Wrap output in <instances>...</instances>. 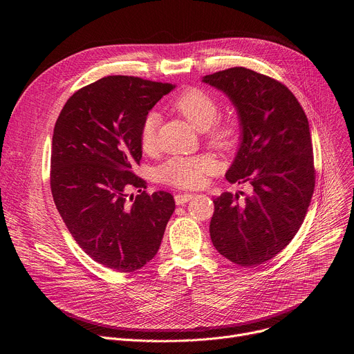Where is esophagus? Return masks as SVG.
<instances>
[{"mask_svg":"<svg viewBox=\"0 0 354 354\" xmlns=\"http://www.w3.org/2000/svg\"><path fill=\"white\" fill-rule=\"evenodd\" d=\"M193 197H194V194H192V193L176 194V196H175V203H176L178 206H183L185 203H187V201H190Z\"/></svg>","mask_w":354,"mask_h":354,"instance_id":"1","label":"esophagus"}]
</instances>
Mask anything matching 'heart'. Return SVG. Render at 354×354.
Returning <instances> with one entry per match:
<instances>
[{"instance_id":"1","label":"heart","mask_w":354,"mask_h":354,"mask_svg":"<svg viewBox=\"0 0 354 354\" xmlns=\"http://www.w3.org/2000/svg\"><path fill=\"white\" fill-rule=\"evenodd\" d=\"M174 108L194 129L207 133V141L220 151H231L239 140V129L232 122L216 123L220 115L218 102L210 93L201 89H187L174 102ZM160 116L149 112L140 129V145L144 153H153L157 145V126ZM217 162L209 156L175 157L162 164L158 179L178 187L196 189L203 186L206 178L214 174Z\"/></svg>"}]
</instances>
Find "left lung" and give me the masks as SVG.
Here are the masks:
<instances>
[{
    "label": "left lung",
    "instance_id": "8db88e82",
    "mask_svg": "<svg viewBox=\"0 0 354 354\" xmlns=\"http://www.w3.org/2000/svg\"><path fill=\"white\" fill-rule=\"evenodd\" d=\"M203 82L224 92L238 113L241 142L225 178L252 186L243 200L230 192L213 200L212 242L232 263L255 268L290 243L308 212L315 186L308 119L286 85L249 68Z\"/></svg>",
    "mask_w": 354,
    "mask_h": 354
}]
</instances>
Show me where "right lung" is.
<instances>
[{
	"instance_id": "right-lung-1",
	"label": "right lung",
	"mask_w": 354,
	"mask_h": 354,
	"mask_svg": "<svg viewBox=\"0 0 354 354\" xmlns=\"http://www.w3.org/2000/svg\"><path fill=\"white\" fill-rule=\"evenodd\" d=\"M175 85L109 75L77 91L55 126L50 186L77 243L120 273L141 269L160 249L175 212L174 196L148 194L131 172L142 156L140 129ZM131 187L139 189L134 199Z\"/></svg>"
}]
</instances>
